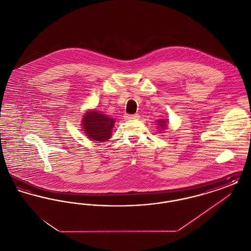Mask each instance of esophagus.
Masks as SVG:
<instances>
[{
	"instance_id": "1",
	"label": "esophagus",
	"mask_w": 251,
	"mask_h": 251,
	"mask_svg": "<svg viewBox=\"0 0 251 251\" xmlns=\"http://www.w3.org/2000/svg\"><path fill=\"white\" fill-rule=\"evenodd\" d=\"M138 118H139V116L137 114H135V115H125L126 120H137Z\"/></svg>"
}]
</instances>
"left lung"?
<instances>
[{
	"label": "left lung",
	"instance_id": "8db88e82",
	"mask_svg": "<svg viewBox=\"0 0 251 251\" xmlns=\"http://www.w3.org/2000/svg\"><path fill=\"white\" fill-rule=\"evenodd\" d=\"M158 128H160L161 130H167V125H168V121L167 120H159L158 121Z\"/></svg>",
	"mask_w": 251,
	"mask_h": 251
}]
</instances>
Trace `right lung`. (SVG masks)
I'll return each mask as SVG.
<instances>
[{"label": "right lung", "instance_id": "add662e5", "mask_svg": "<svg viewBox=\"0 0 251 251\" xmlns=\"http://www.w3.org/2000/svg\"><path fill=\"white\" fill-rule=\"evenodd\" d=\"M114 124V119L98 110L87 111L82 120V126L87 138L98 143L105 142L111 138Z\"/></svg>", "mask_w": 251, "mask_h": 251}]
</instances>
